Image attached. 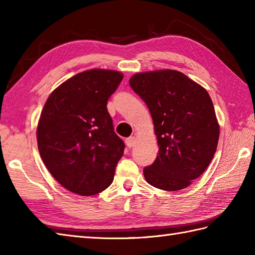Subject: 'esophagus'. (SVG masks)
<instances>
[{
	"instance_id": "obj_1",
	"label": "esophagus",
	"mask_w": 255,
	"mask_h": 255,
	"mask_svg": "<svg viewBox=\"0 0 255 255\" xmlns=\"http://www.w3.org/2000/svg\"><path fill=\"white\" fill-rule=\"evenodd\" d=\"M126 144H127V147L132 148L133 145L136 144V138H134V137H129V138H127V139H126Z\"/></svg>"
}]
</instances>
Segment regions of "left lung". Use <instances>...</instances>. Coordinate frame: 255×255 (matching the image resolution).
<instances>
[{
	"instance_id": "8db88e82",
	"label": "left lung",
	"mask_w": 255,
	"mask_h": 255,
	"mask_svg": "<svg viewBox=\"0 0 255 255\" xmlns=\"http://www.w3.org/2000/svg\"><path fill=\"white\" fill-rule=\"evenodd\" d=\"M132 90L147 104L159 154L143 175L163 191L186 188L207 169L219 140V124L208 92L176 70L133 74Z\"/></svg>"
}]
</instances>
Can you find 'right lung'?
Returning a JSON list of instances; mask_svg holds the SVG:
<instances>
[{
  "label": "right lung",
  "mask_w": 255,
  "mask_h": 255,
  "mask_svg": "<svg viewBox=\"0 0 255 255\" xmlns=\"http://www.w3.org/2000/svg\"><path fill=\"white\" fill-rule=\"evenodd\" d=\"M115 70L92 69L52 91L37 125L38 150L51 175L81 196L111 185L125 143L114 131L107 101L122 82Z\"/></svg>",
  "instance_id": "right-lung-1"
}]
</instances>
